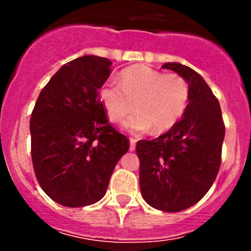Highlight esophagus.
Returning a JSON list of instances; mask_svg holds the SVG:
<instances>
[{"instance_id": "obj_1", "label": "esophagus", "mask_w": 251, "mask_h": 251, "mask_svg": "<svg viewBox=\"0 0 251 251\" xmlns=\"http://www.w3.org/2000/svg\"><path fill=\"white\" fill-rule=\"evenodd\" d=\"M136 148V140L135 138H130V151H133Z\"/></svg>"}]
</instances>
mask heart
I'll return each instance as SVG.
<instances>
[{
  "instance_id": "b5f03b06",
  "label": "heart",
  "mask_w": 251,
  "mask_h": 251,
  "mask_svg": "<svg viewBox=\"0 0 251 251\" xmlns=\"http://www.w3.org/2000/svg\"><path fill=\"white\" fill-rule=\"evenodd\" d=\"M100 97L114 123L123 120L132 133H144L153 128L164 132L176 125L186 113L189 102V86L177 74H164L146 65H135L121 73L119 83L107 82Z\"/></svg>"
}]
</instances>
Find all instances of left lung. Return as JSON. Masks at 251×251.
<instances>
[{
    "label": "left lung",
    "mask_w": 251,
    "mask_h": 251,
    "mask_svg": "<svg viewBox=\"0 0 251 251\" xmlns=\"http://www.w3.org/2000/svg\"><path fill=\"white\" fill-rule=\"evenodd\" d=\"M187 81L189 102L181 120L151 141L137 142L142 197L154 209L177 212L197 204L214 183L221 164L225 125L205 80L181 63H165Z\"/></svg>",
    "instance_id": "left-lung-1"
}]
</instances>
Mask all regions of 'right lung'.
<instances>
[{
  "instance_id": "add662e5",
  "label": "right lung",
  "mask_w": 251,
  "mask_h": 251,
  "mask_svg": "<svg viewBox=\"0 0 251 251\" xmlns=\"http://www.w3.org/2000/svg\"><path fill=\"white\" fill-rule=\"evenodd\" d=\"M110 65L107 58L90 54L67 63L48 81L32 110L35 175L45 193L64 206L100 201L130 147L108 123L100 97Z\"/></svg>"
}]
</instances>
